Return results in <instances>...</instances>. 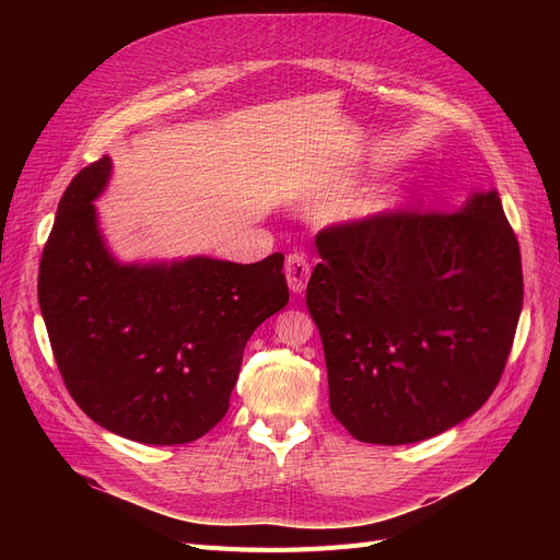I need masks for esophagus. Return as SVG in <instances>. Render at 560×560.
Masks as SVG:
<instances>
[{"instance_id": "1", "label": "esophagus", "mask_w": 560, "mask_h": 560, "mask_svg": "<svg viewBox=\"0 0 560 560\" xmlns=\"http://www.w3.org/2000/svg\"><path fill=\"white\" fill-rule=\"evenodd\" d=\"M284 276H287V282H290V290L294 294H301L303 290H306L308 278H311L308 259L299 252L290 254V257H287V264H284Z\"/></svg>"}]
</instances>
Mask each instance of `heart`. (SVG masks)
<instances>
[{"label": "heart", "instance_id": "heart-1", "mask_svg": "<svg viewBox=\"0 0 560 560\" xmlns=\"http://www.w3.org/2000/svg\"><path fill=\"white\" fill-rule=\"evenodd\" d=\"M376 202L374 200H369V202H362V206L358 208V210H354V212H358V214H371V212H376Z\"/></svg>", "mask_w": 560, "mask_h": 560}]
</instances>
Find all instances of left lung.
<instances>
[{
  "label": "left lung",
  "mask_w": 560,
  "mask_h": 560,
  "mask_svg": "<svg viewBox=\"0 0 560 560\" xmlns=\"http://www.w3.org/2000/svg\"><path fill=\"white\" fill-rule=\"evenodd\" d=\"M315 245L306 303L336 420L360 442L399 446L477 413L523 306L518 241L498 191L471 194L457 212L329 226Z\"/></svg>",
  "instance_id": "left-lung-1"
}]
</instances>
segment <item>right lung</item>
Wrapping results in <instances>:
<instances>
[{
  "mask_svg": "<svg viewBox=\"0 0 560 560\" xmlns=\"http://www.w3.org/2000/svg\"><path fill=\"white\" fill-rule=\"evenodd\" d=\"M112 161L70 182L39 264V308L79 409L140 444H189L229 411L243 350L290 290L284 257L121 264L97 226Z\"/></svg>",
  "mask_w": 560,
  "mask_h": 560,
  "instance_id": "obj_1",
  "label": "right lung"
}]
</instances>
